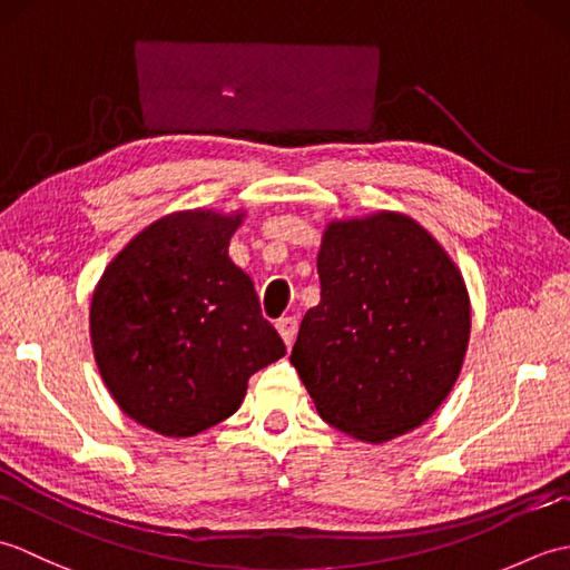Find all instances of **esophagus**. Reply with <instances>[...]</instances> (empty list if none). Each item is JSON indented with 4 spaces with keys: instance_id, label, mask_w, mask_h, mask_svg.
<instances>
[{
    "instance_id": "esophagus-1",
    "label": "esophagus",
    "mask_w": 570,
    "mask_h": 570,
    "mask_svg": "<svg viewBox=\"0 0 570 570\" xmlns=\"http://www.w3.org/2000/svg\"><path fill=\"white\" fill-rule=\"evenodd\" d=\"M276 331L282 333L286 347H292L296 341V333H298V321L294 316H286V318H278L276 321Z\"/></svg>"
}]
</instances>
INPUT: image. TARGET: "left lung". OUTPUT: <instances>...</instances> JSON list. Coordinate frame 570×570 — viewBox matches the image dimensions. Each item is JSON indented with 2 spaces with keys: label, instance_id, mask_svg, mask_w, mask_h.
<instances>
[{
  "label": "left lung",
  "instance_id": "obj_1",
  "mask_svg": "<svg viewBox=\"0 0 570 570\" xmlns=\"http://www.w3.org/2000/svg\"><path fill=\"white\" fill-rule=\"evenodd\" d=\"M321 301L292 365L323 421L365 443L419 429L451 394L470 341V296L414 217L380 210L325 225Z\"/></svg>",
  "mask_w": 570,
  "mask_h": 570
}]
</instances>
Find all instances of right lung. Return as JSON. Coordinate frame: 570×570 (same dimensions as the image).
<instances>
[{"label": "right lung", "mask_w": 570, "mask_h": 570, "mask_svg": "<svg viewBox=\"0 0 570 570\" xmlns=\"http://www.w3.org/2000/svg\"><path fill=\"white\" fill-rule=\"evenodd\" d=\"M242 220V210L164 215L95 286V362L144 429L188 439L215 426L239 409L252 374L286 355L252 278L227 254Z\"/></svg>", "instance_id": "obj_1"}]
</instances>
